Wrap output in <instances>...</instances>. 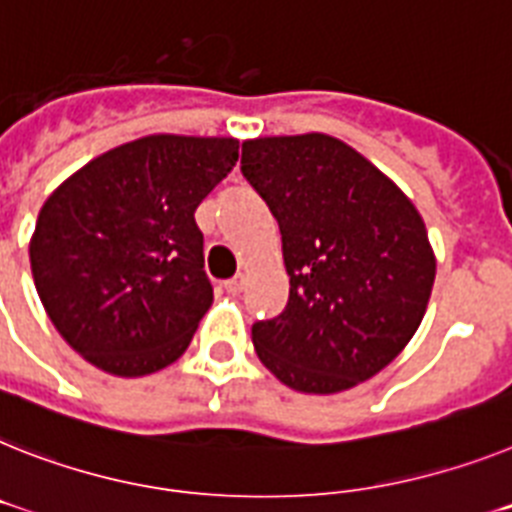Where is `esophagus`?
I'll use <instances>...</instances> for the list:
<instances>
[{
	"instance_id": "obj_1",
	"label": "esophagus",
	"mask_w": 512,
	"mask_h": 512,
	"mask_svg": "<svg viewBox=\"0 0 512 512\" xmlns=\"http://www.w3.org/2000/svg\"><path fill=\"white\" fill-rule=\"evenodd\" d=\"M244 283H247V278H244L242 273H239V276L229 278V281L223 283V286H226V291H229V294H242Z\"/></svg>"
}]
</instances>
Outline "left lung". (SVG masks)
I'll return each instance as SVG.
<instances>
[{"label":"left lung","mask_w":512,"mask_h":512,"mask_svg":"<svg viewBox=\"0 0 512 512\" xmlns=\"http://www.w3.org/2000/svg\"><path fill=\"white\" fill-rule=\"evenodd\" d=\"M242 174L276 216L289 304L252 325L291 390L330 395L388 367L422 325L435 252L409 197L338 137H257Z\"/></svg>","instance_id":"8db88e82"}]
</instances>
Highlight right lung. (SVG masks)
I'll use <instances>...</instances> for the list:
<instances>
[{
	"label": "right lung",
	"mask_w": 512,
	"mask_h": 512,
	"mask_svg": "<svg viewBox=\"0 0 512 512\" xmlns=\"http://www.w3.org/2000/svg\"><path fill=\"white\" fill-rule=\"evenodd\" d=\"M236 158L234 137L148 135L51 192L30 270L46 315L85 362L143 377L187 351L213 304L195 210Z\"/></svg>",
	"instance_id": "add662e5"
}]
</instances>
